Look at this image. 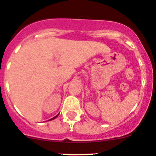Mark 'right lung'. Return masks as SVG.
<instances>
[{"mask_svg":"<svg viewBox=\"0 0 156 156\" xmlns=\"http://www.w3.org/2000/svg\"><path fill=\"white\" fill-rule=\"evenodd\" d=\"M58 115H56V116H55V118H51V119H50V120H49V121H51V120H53V119H55V118H56L57 117H58Z\"/></svg>","mask_w":156,"mask_h":156,"instance_id":"obj_1","label":"right lung"}]
</instances>
